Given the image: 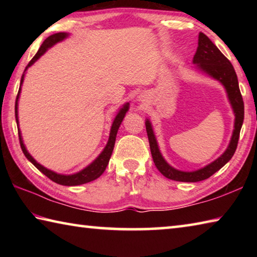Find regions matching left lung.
Masks as SVG:
<instances>
[{
  "instance_id": "left-lung-1",
  "label": "left lung",
  "mask_w": 257,
  "mask_h": 257,
  "mask_svg": "<svg viewBox=\"0 0 257 257\" xmlns=\"http://www.w3.org/2000/svg\"><path fill=\"white\" fill-rule=\"evenodd\" d=\"M193 63L195 64V70L203 73L214 80H217L224 87L225 93L229 99L230 105L232 107L234 114V123L231 139L227 150L221 154L219 158L213 161L210 164L205 165L195 171H181L173 168L169 164L161 153L160 147L156 141L155 134L150 119L145 120L146 132L149 136L151 153L158 170L168 179L182 181V182H197L205 180L219 171L225 163H228L234 154L237 149L239 134L243 122V102L239 90L238 78L236 71L230 63V61L221 53L220 50L213 44L212 41L205 34L199 33L198 35V47L194 55Z\"/></svg>"
}]
</instances>
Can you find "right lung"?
I'll use <instances>...</instances> for the list:
<instances>
[{
	"instance_id": "obj_1",
	"label": "right lung",
	"mask_w": 257,
	"mask_h": 257,
	"mask_svg": "<svg viewBox=\"0 0 257 257\" xmlns=\"http://www.w3.org/2000/svg\"><path fill=\"white\" fill-rule=\"evenodd\" d=\"M69 37L68 33H58L54 35H51L50 37H47L46 40L43 42L42 46L40 47V50L36 53V55L34 56L32 61L28 63V66L26 67L25 71L21 76V80H20V87H19V92L18 95H17V99H16V106H15V113H16V121H17V125H18V134H19V141H20V146L21 150H23L24 154L26 158L30 161L35 167H36L38 170H40L42 173H44L46 177H49L52 181L56 182L59 185H63V186H79V185H84L87 184V182H90L95 179H97L98 177L102 176V173L105 171V169L108 164V161H110V158L112 155L113 149H114V144H115V137L116 134H118V130L121 122L124 118L125 113L129 110V103H124L122 106L119 108L118 113H116L114 120H113L112 125H111V130H110V136H108V141L106 143L105 147H104L103 151L99 153V155L95 159L92 163L87 165L86 168L82 169V170L78 171L76 173H72V175H62V173H58L55 171H52L50 169L45 168L44 165H42L41 163H38L36 160H35L32 155L29 154V152L26 149V146L24 144V139L23 136H21V132L19 128V116H18V104H19V97H20V93H21V86L24 84L25 80V75L27 72L28 68L32 67L33 64L36 62V61L41 58V56L45 53V52L51 49L52 46H54L58 43L62 42L66 40V38Z\"/></svg>"
}]
</instances>
